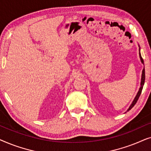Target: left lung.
<instances>
[{"label":"left lung","mask_w":151,"mask_h":151,"mask_svg":"<svg viewBox=\"0 0 151 151\" xmlns=\"http://www.w3.org/2000/svg\"><path fill=\"white\" fill-rule=\"evenodd\" d=\"M138 46H139V58H140V60H141L142 63L144 65V60L142 59L141 53H140V47H139V45H138ZM144 82H145V69H144V68L143 70H142V78H141V83H140V87L139 88V91H138L137 93V95H136V96L135 97V98H134V100H133V102H132L131 104L130 105L129 108L127 109V111H129V110H131V109L133 108L134 106H135V104H136V102H137V101L138 100V99H139V96H140V95H141L142 88H143V86H144Z\"/></svg>","instance_id":"1"}]
</instances>
